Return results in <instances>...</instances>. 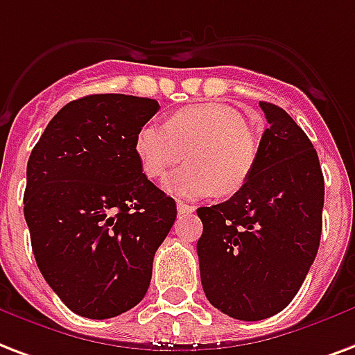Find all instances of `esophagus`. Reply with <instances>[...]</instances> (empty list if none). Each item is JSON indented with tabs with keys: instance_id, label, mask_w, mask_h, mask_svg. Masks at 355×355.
<instances>
[{
	"instance_id": "1",
	"label": "esophagus",
	"mask_w": 355,
	"mask_h": 355,
	"mask_svg": "<svg viewBox=\"0 0 355 355\" xmlns=\"http://www.w3.org/2000/svg\"><path fill=\"white\" fill-rule=\"evenodd\" d=\"M177 210H178V214H193L196 212V207H193V205H188V202L178 201Z\"/></svg>"
}]
</instances>
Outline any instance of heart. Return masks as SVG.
Here are the masks:
<instances>
[{
	"label": "heart",
	"instance_id": "heart-1",
	"mask_svg": "<svg viewBox=\"0 0 355 355\" xmlns=\"http://www.w3.org/2000/svg\"><path fill=\"white\" fill-rule=\"evenodd\" d=\"M135 156L150 180H162L188 150V166L166 182L173 196H234L250 182L259 159V143L242 113L227 104L208 102L180 107L166 124L137 130Z\"/></svg>",
	"mask_w": 355,
	"mask_h": 355
}]
</instances>
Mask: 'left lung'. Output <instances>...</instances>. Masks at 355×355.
Listing matches in <instances>:
<instances>
[{"label":"left lung","mask_w":355,"mask_h":355,"mask_svg":"<svg viewBox=\"0 0 355 355\" xmlns=\"http://www.w3.org/2000/svg\"><path fill=\"white\" fill-rule=\"evenodd\" d=\"M268 128L250 182L225 202L201 207L197 242L208 302L238 320L277 315L305 281L320 245L324 177L294 119L259 102Z\"/></svg>","instance_id":"1"}]
</instances>
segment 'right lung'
<instances>
[{
	"label": "right lung",
	"mask_w": 355,
	"mask_h": 355,
	"mask_svg": "<svg viewBox=\"0 0 355 355\" xmlns=\"http://www.w3.org/2000/svg\"><path fill=\"white\" fill-rule=\"evenodd\" d=\"M159 104L89 94L59 110L27 162L24 193L35 261L76 315L112 318L147 294L154 253L177 205L141 171L137 130Z\"/></svg>",
	"instance_id": "right-lung-1"
}]
</instances>
